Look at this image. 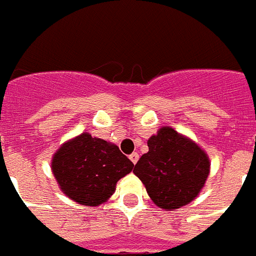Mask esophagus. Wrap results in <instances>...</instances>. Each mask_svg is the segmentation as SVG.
<instances>
[{"label": "esophagus", "instance_id": "34e87169", "mask_svg": "<svg viewBox=\"0 0 256 256\" xmlns=\"http://www.w3.org/2000/svg\"><path fill=\"white\" fill-rule=\"evenodd\" d=\"M128 158H130V160H132V163L136 164V162H138V159H139V155L136 152H132V155H130V156H128Z\"/></svg>", "mask_w": 256, "mask_h": 256}]
</instances>
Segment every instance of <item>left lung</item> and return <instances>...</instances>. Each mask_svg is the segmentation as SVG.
<instances>
[{
    "instance_id": "1",
    "label": "left lung",
    "mask_w": 256,
    "mask_h": 256,
    "mask_svg": "<svg viewBox=\"0 0 256 256\" xmlns=\"http://www.w3.org/2000/svg\"><path fill=\"white\" fill-rule=\"evenodd\" d=\"M147 146L148 152L140 156L132 172L144 184L154 204L174 210L194 200L210 171L206 152L168 126L159 128Z\"/></svg>"
}]
</instances>
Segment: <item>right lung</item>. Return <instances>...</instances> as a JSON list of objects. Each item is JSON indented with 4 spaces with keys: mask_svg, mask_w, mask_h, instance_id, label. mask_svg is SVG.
<instances>
[{
    "mask_svg": "<svg viewBox=\"0 0 256 256\" xmlns=\"http://www.w3.org/2000/svg\"><path fill=\"white\" fill-rule=\"evenodd\" d=\"M134 164L116 144L89 132L60 146L54 154L51 168L56 182L70 200L98 206L116 192L120 178L132 171Z\"/></svg>",
    "mask_w": 256,
    "mask_h": 256,
    "instance_id": "1",
    "label": "right lung"
}]
</instances>
